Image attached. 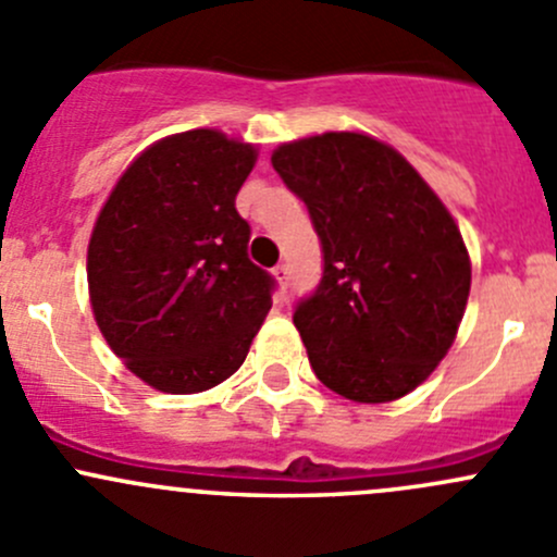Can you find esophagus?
I'll list each match as a JSON object with an SVG mask.
<instances>
[{
  "label": "esophagus",
  "instance_id": "esophagus-1",
  "mask_svg": "<svg viewBox=\"0 0 557 557\" xmlns=\"http://www.w3.org/2000/svg\"><path fill=\"white\" fill-rule=\"evenodd\" d=\"M274 277H277L280 288H288V283H290V269H288V263H277V267H274Z\"/></svg>",
  "mask_w": 557,
  "mask_h": 557
}]
</instances>
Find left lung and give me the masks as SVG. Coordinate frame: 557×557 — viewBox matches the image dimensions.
<instances>
[{
    "label": "left lung",
    "instance_id": "8db88e82",
    "mask_svg": "<svg viewBox=\"0 0 557 557\" xmlns=\"http://www.w3.org/2000/svg\"><path fill=\"white\" fill-rule=\"evenodd\" d=\"M272 166L323 247V277L294 312L312 372L350 401L407 396L447 356L469 299L471 263L453 215L369 134L280 145Z\"/></svg>",
    "mask_w": 557,
    "mask_h": 557
}]
</instances>
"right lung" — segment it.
Instances as JSON below:
<instances>
[{
	"instance_id": "1",
	"label": "right lung",
	"mask_w": 557,
	"mask_h": 557,
	"mask_svg": "<svg viewBox=\"0 0 557 557\" xmlns=\"http://www.w3.org/2000/svg\"><path fill=\"white\" fill-rule=\"evenodd\" d=\"M256 148L215 128L172 134L132 161L88 243V294L117 358L156 391L199 393L243 367L274 277L247 258L234 207Z\"/></svg>"
}]
</instances>
